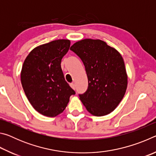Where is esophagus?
Here are the masks:
<instances>
[{"label": "esophagus", "instance_id": "esophagus-1", "mask_svg": "<svg viewBox=\"0 0 156 156\" xmlns=\"http://www.w3.org/2000/svg\"><path fill=\"white\" fill-rule=\"evenodd\" d=\"M70 86H71V87H72L73 89H76V85H75L74 83H71L70 84Z\"/></svg>", "mask_w": 156, "mask_h": 156}]
</instances>
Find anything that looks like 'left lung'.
<instances>
[{
	"instance_id": "1",
	"label": "left lung",
	"mask_w": 156,
	"mask_h": 156,
	"mask_svg": "<svg viewBox=\"0 0 156 156\" xmlns=\"http://www.w3.org/2000/svg\"><path fill=\"white\" fill-rule=\"evenodd\" d=\"M80 57L88 78V88L79 97L95 116L112 112L125 96L127 74L124 60L117 50L101 40L84 39L70 47Z\"/></svg>"
}]
</instances>
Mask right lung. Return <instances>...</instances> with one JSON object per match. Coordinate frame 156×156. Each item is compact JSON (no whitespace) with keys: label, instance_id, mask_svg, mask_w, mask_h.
I'll return each mask as SVG.
<instances>
[{"label":"right lung","instance_id":"1","mask_svg":"<svg viewBox=\"0 0 156 156\" xmlns=\"http://www.w3.org/2000/svg\"><path fill=\"white\" fill-rule=\"evenodd\" d=\"M69 40L59 39L36 47L26 58L20 73L21 83L34 109L47 117L65 110L76 93L66 82L61 69Z\"/></svg>","mask_w":156,"mask_h":156}]
</instances>
